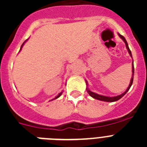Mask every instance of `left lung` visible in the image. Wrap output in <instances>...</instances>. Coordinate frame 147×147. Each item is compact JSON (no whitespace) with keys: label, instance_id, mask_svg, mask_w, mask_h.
Wrapping results in <instances>:
<instances>
[{"label":"left lung","instance_id":"1","mask_svg":"<svg viewBox=\"0 0 147 147\" xmlns=\"http://www.w3.org/2000/svg\"><path fill=\"white\" fill-rule=\"evenodd\" d=\"M119 37H120L122 39V40H124V42H125L126 47H127V50H128V52L129 53L130 56H131V57H132V53H131L130 49H129V46H128V44H127V40H126V39L124 38V36H122V35H121L120 34H119ZM133 76H134V65H133V62H132V79H131L130 84H129V87H128V88H127V90H126V91L124 92V93H122L121 95H119V96H115V97L104 96H101V95L96 94V93H93V92L90 91V90L88 89H87V91H88V93H89V95H90V96H92V97H93V98H96V99L101 100V101H104V102H116V101H118V100L120 99L121 98H122V97L124 96V95H125L126 93H127V91L129 90V88H130V87L132 86V82H133Z\"/></svg>","mask_w":147,"mask_h":147}]
</instances>
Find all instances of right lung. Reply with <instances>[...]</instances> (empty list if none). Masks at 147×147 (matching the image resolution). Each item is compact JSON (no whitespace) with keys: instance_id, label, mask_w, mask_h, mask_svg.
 Instances as JSON below:
<instances>
[{"instance_id":"right-lung-1","label":"right lung","mask_w":147,"mask_h":147,"mask_svg":"<svg viewBox=\"0 0 147 147\" xmlns=\"http://www.w3.org/2000/svg\"><path fill=\"white\" fill-rule=\"evenodd\" d=\"M26 41H25V42H23V44H22V45H21V48H20V50H21V49H22V47H23V44H24V43H25V42H26ZM60 95H61V93H59V95H58V96H57V97H56V98H58V97H59V96H60Z\"/></svg>"}]
</instances>
